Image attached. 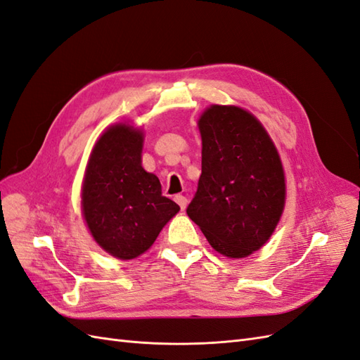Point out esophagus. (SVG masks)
I'll list each match as a JSON object with an SVG mask.
<instances>
[{
    "label": "esophagus",
    "mask_w": 360,
    "mask_h": 360,
    "mask_svg": "<svg viewBox=\"0 0 360 360\" xmlns=\"http://www.w3.org/2000/svg\"><path fill=\"white\" fill-rule=\"evenodd\" d=\"M174 200L178 202V205L181 207V210H186V207H187V198L186 196L176 195V196H174Z\"/></svg>",
    "instance_id": "34e87169"
}]
</instances>
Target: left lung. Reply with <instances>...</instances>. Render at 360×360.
I'll return each instance as SVG.
<instances>
[{
  "mask_svg": "<svg viewBox=\"0 0 360 360\" xmlns=\"http://www.w3.org/2000/svg\"><path fill=\"white\" fill-rule=\"evenodd\" d=\"M202 173L188 217L220 254L260 250L284 208L283 165L259 120L236 106L208 108L199 120Z\"/></svg>",
  "mask_w": 360,
  "mask_h": 360,
  "instance_id": "1",
  "label": "left lung"
}]
</instances>
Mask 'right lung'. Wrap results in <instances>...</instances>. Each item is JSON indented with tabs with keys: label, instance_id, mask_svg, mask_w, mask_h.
I'll return each instance as SVG.
<instances>
[{
	"label": "right lung",
	"instance_id": "add662e5",
	"mask_svg": "<svg viewBox=\"0 0 360 360\" xmlns=\"http://www.w3.org/2000/svg\"><path fill=\"white\" fill-rule=\"evenodd\" d=\"M143 134L117 124L98 138L86 167L82 207L89 231L120 260L149 250L179 205L141 167Z\"/></svg>",
	"mask_w": 360,
	"mask_h": 360
}]
</instances>
